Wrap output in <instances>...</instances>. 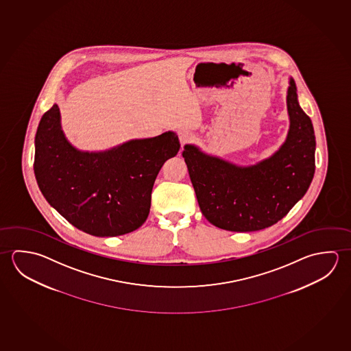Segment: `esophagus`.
Returning <instances> with one entry per match:
<instances>
[{"mask_svg": "<svg viewBox=\"0 0 351 351\" xmlns=\"http://www.w3.org/2000/svg\"><path fill=\"white\" fill-rule=\"evenodd\" d=\"M178 136L179 141H180V143H182L183 146H184V145H186V143H191V141H193V134H191V132H189V131H179Z\"/></svg>", "mask_w": 351, "mask_h": 351, "instance_id": "esophagus-1", "label": "esophagus"}]
</instances>
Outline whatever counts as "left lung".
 Wrapping results in <instances>:
<instances>
[{"label": "left lung", "instance_id": "1", "mask_svg": "<svg viewBox=\"0 0 351 351\" xmlns=\"http://www.w3.org/2000/svg\"><path fill=\"white\" fill-rule=\"evenodd\" d=\"M295 81L287 90L290 130L285 143L256 166L237 167L186 145L183 152L202 215L214 226L252 232L273 226L308 191L315 176L313 125L298 101Z\"/></svg>", "mask_w": 351, "mask_h": 351}]
</instances>
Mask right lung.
<instances>
[{
    "label": "right lung",
    "mask_w": 351,
    "mask_h": 351,
    "mask_svg": "<svg viewBox=\"0 0 351 351\" xmlns=\"http://www.w3.org/2000/svg\"><path fill=\"white\" fill-rule=\"evenodd\" d=\"M179 149L178 136L168 131L106 152H80L66 141L53 104L36 130L34 173L47 202L71 225L114 237L146 221L156 177Z\"/></svg>",
    "instance_id": "add662e5"
}]
</instances>
